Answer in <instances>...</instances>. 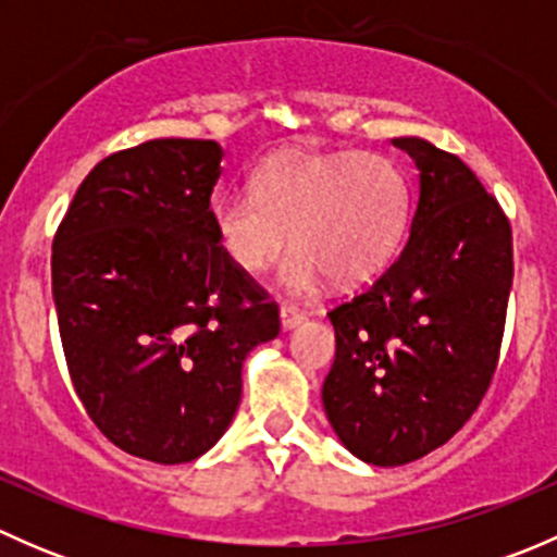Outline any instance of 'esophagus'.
<instances>
[{
  "label": "esophagus",
  "mask_w": 557,
  "mask_h": 557,
  "mask_svg": "<svg viewBox=\"0 0 557 557\" xmlns=\"http://www.w3.org/2000/svg\"><path fill=\"white\" fill-rule=\"evenodd\" d=\"M280 320H283V329H294V325H299L301 320H305V312L296 305L283 301V307H280Z\"/></svg>",
  "instance_id": "1"
}]
</instances>
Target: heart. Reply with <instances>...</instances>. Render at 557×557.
Listing matches in <instances>:
<instances>
[{
    "label": "heart",
    "mask_w": 557,
    "mask_h": 557,
    "mask_svg": "<svg viewBox=\"0 0 557 557\" xmlns=\"http://www.w3.org/2000/svg\"><path fill=\"white\" fill-rule=\"evenodd\" d=\"M412 194L404 172L377 153L285 150L258 166L250 190L212 201V228L223 256L258 274L296 247L283 263L288 288L307 290L329 274L358 285L383 272L409 226Z\"/></svg>",
    "instance_id": "heart-1"
}]
</instances>
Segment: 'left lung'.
<instances>
[{
  "label": "left lung",
  "instance_id": "1",
  "mask_svg": "<svg viewBox=\"0 0 557 557\" xmlns=\"http://www.w3.org/2000/svg\"><path fill=\"white\" fill-rule=\"evenodd\" d=\"M420 170L404 250L331 307L336 358L323 407L336 436L374 466L453 440L496 374L512 288V226L496 196L447 150L393 139Z\"/></svg>",
  "mask_w": 557,
  "mask_h": 557
}]
</instances>
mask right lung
<instances>
[{"mask_svg": "<svg viewBox=\"0 0 557 557\" xmlns=\"http://www.w3.org/2000/svg\"><path fill=\"white\" fill-rule=\"evenodd\" d=\"M212 139H150L99 161L53 237L72 387L123 453L188 463L243 398V361L280 334L277 301L223 256Z\"/></svg>", "mask_w": 557, "mask_h": 557, "instance_id": "right-lung-1", "label": "right lung"}]
</instances>
